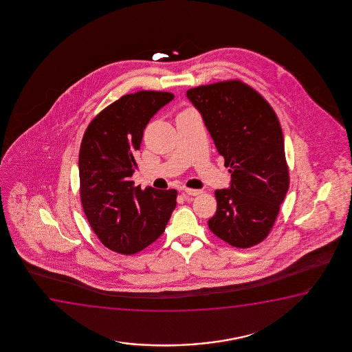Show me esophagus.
Wrapping results in <instances>:
<instances>
[{
	"mask_svg": "<svg viewBox=\"0 0 352 352\" xmlns=\"http://www.w3.org/2000/svg\"><path fill=\"white\" fill-rule=\"evenodd\" d=\"M184 192L188 196H198L203 192L202 190H195V188H184Z\"/></svg>",
	"mask_w": 352,
	"mask_h": 352,
	"instance_id": "esophagus-1",
	"label": "esophagus"
}]
</instances>
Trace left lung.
I'll use <instances>...</instances> for the list:
<instances>
[{
    "instance_id": "left-lung-1",
    "label": "left lung",
    "mask_w": 352,
    "mask_h": 352,
    "mask_svg": "<svg viewBox=\"0 0 352 352\" xmlns=\"http://www.w3.org/2000/svg\"><path fill=\"white\" fill-rule=\"evenodd\" d=\"M186 96L201 113L225 166L230 188L215 191L210 231L236 248L270 234L289 190L284 137L270 103L241 80L193 87Z\"/></svg>"
}]
</instances>
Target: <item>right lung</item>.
I'll list each match as a JSON object with an SVG mask.
<instances>
[{
	"mask_svg": "<svg viewBox=\"0 0 352 352\" xmlns=\"http://www.w3.org/2000/svg\"><path fill=\"white\" fill-rule=\"evenodd\" d=\"M173 94L138 91L107 107L87 126L79 151L82 209L108 249L132 255L164 232L177 206V191L135 188V153L150 119Z\"/></svg>",
	"mask_w": 352,
	"mask_h": 352,
	"instance_id": "right-lung-1",
	"label": "right lung"
}]
</instances>
